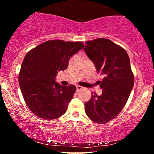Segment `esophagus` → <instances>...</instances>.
Here are the masks:
<instances>
[{
	"label": "esophagus",
	"mask_w": 154,
	"mask_h": 154,
	"mask_svg": "<svg viewBox=\"0 0 154 154\" xmlns=\"http://www.w3.org/2000/svg\"><path fill=\"white\" fill-rule=\"evenodd\" d=\"M76 88H77V92H79V90H81L82 89H83V87L80 86V85H77Z\"/></svg>",
	"instance_id": "1"
}]
</instances>
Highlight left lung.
<instances>
[{"mask_svg":"<svg viewBox=\"0 0 154 154\" xmlns=\"http://www.w3.org/2000/svg\"><path fill=\"white\" fill-rule=\"evenodd\" d=\"M83 48L103 77L97 82L102 94L92 93V98L84 104L85 112L92 121L106 124L120 113L134 86L129 56L124 49L107 38L88 41Z\"/></svg>","mask_w":154,"mask_h":154,"instance_id":"obj_1","label":"left lung"}]
</instances>
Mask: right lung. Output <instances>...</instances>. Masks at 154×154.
Segmentation results:
<instances>
[{"mask_svg":"<svg viewBox=\"0 0 154 154\" xmlns=\"http://www.w3.org/2000/svg\"><path fill=\"white\" fill-rule=\"evenodd\" d=\"M83 49L82 42L45 41L26 54L19 84L26 103L36 116L45 119L60 118L67 111L76 87L60 85L58 72L67 69L70 58Z\"/></svg>","mask_w":154,"mask_h":154,"instance_id":"1","label":"right lung"}]
</instances>
